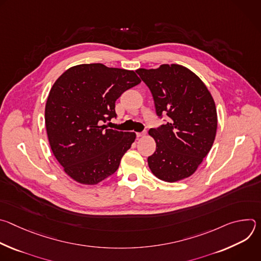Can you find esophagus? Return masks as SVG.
<instances>
[{
  "mask_svg": "<svg viewBox=\"0 0 261 261\" xmlns=\"http://www.w3.org/2000/svg\"><path fill=\"white\" fill-rule=\"evenodd\" d=\"M145 134H146V132H142V133H136V137H137V138H140V137H143V136H145Z\"/></svg>",
  "mask_w": 261,
  "mask_h": 261,
  "instance_id": "1",
  "label": "esophagus"
}]
</instances>
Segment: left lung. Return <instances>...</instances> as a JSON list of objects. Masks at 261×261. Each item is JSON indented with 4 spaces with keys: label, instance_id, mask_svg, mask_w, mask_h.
Instances as JSON below:
<instances>
[{
    "label": "left lung",
    "instance_id": "8db88e82",
    "mask_svg": "<svg viewBox=\"0 0 261 261\" xmlns=\"http://www.w3.org/2000/svg\"><path fill=\"white\" fill-rule=\"evenodd\" d=\"M136 72L153 95L157 116L168 117L165 125L148 131L156 141L155 153L147 158L148 167L168 182L191 176L216 137L217 110L210 91L181 65L163 64Z\"/></svg>",
    "mask_w": 261,
    "mask_h": 261
}]
</instances>
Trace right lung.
Here are the masks:
<instances>
[{"instance_id": "1", "label": "right lung", "mask_w": 261, "mask_h": 261, "mask_svg": "<svg viewBox=\"0 0 261 261\" xmlns=\"http://www.w3.org/2000/svg\"><path fill=\"white\" fill-rule=\"evenodd\" d=\"M133 70L82 64L66 70L51 87L45 125L54 156L75 181L97 185L119 168L136 138L134 132L107 129L116 101L140 84Z\"/></svg>"}]
</instances>
